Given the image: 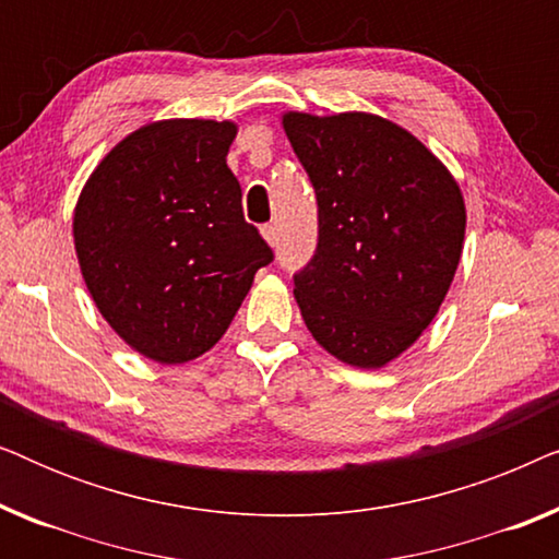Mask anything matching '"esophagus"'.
Returning <instances> with one entry per match:
<instances>
[{"instance_id":"34e87169","label":"esophagus","mask_w":559,"mask_h":559,"mask_svg":"<svg viewBox=\"0 0 559 559\" xmlns=\"http://www.w3.org/2000/svg\"><path fill=\"white\" fill-rule=\"evenodd\" d=\"M262 236H264V239H266V243H270V247H277V241H280L277 226H272V224L262 226Z\"/></svg>"}]
</instances>
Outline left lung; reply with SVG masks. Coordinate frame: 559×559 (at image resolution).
<instances>
[{
    "label": "left lung",
    "mask_w": 559,
    "mask_h": 559,
    "mask_svg": "<svg viewBox=\"0 0 559 559\" xmlns=\"http://www.w3.org/2000/svg\"><path fill=\"white\" fill-rule=\"evenodd\" d=\"M316 188L318 247L295 300L320 346L379 369L438 316L461 262L465 203L448 167L407 129L364 111L282 117Z\"/></svg>",
    "instance_id": "left-lung-1"
}]
</instances>
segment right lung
<instances>
[{
  "label": "right lung",
  "instance_id": "1",
  "mask_svg": "<svg viewBox=\"0 0 559 559\" xmlns=\"http://www.w3.org/2000/svg\"><path fill=\"white\" fill-rule=\"evenodd\" d=\"M234 136V121H155L121 140L81 190L83 280L106 323L152 361L186 364L216 346L274 259L243 221L226 165Z\"/></svg>",
  "mask_w": 559,
  "mask_h": 559
}]
</instances>
